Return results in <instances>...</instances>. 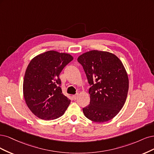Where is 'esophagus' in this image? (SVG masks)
<instances>
[{"mask_svg": "<svg viewBox=\"0 0 154 154\" xmlns=\"http://www.w3.org/2000/svg\"><path fill=\"white\" fill-rule=\"evenodd\" d=\"M78 96H79V94H76V95H73V99L74 100H77V97H78Z\"/></svg>", "mask_w": 154, "mask_h": 154, "instance_id": "1", "label": "esophagus"}]
</instances>
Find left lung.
<instances>
[{
    "label": "left lung",
    "mask_w": 154,
    "mask_h": 154,
    "mask_svg": "<svg viewBox=\"0 0 154 154\" xmlns=\"http://www.w3.org/2000/svg\"><path fill=\"white\" fill-rule=\"evenodd\" d=\"M91 88L90 102L82 109L85 116L95 122L111 120L125 102L128 79L122 63L114 54L91 51L77 59Z\"/></svg>",
    "instance_id": "8db88e82"
}]
</instances>
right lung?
Segmentation results:
<instances>
[{
  "label": "right lung",
  "mask_w": 154,
  "mask_h": 154,
  "mask_svg": "<svg viewBox=\"0 0 154 154\" xmlns=\"http://www.w3.org/2000/svg\"><path fill=\"white\" fill-rule=\"evenodd\" d=\"M72 60L70 54L51 51L29 63L24 76L23 96L29 109L39 118L55 120L66 110L70 100L62 93L59 74Z\"/></svg>",
  "instance_id": "add662e5"
}]
</instances>
